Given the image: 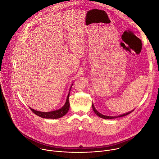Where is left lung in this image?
Instances as JSON below:
<instances>
[{
  "instance_id": "left-lung-1",
  "label": "left lung",
  "mask_w": 159,
  "mask_h": 159,
  "mask_svg": "<svg viewBox=\"0 0 159 159\" xmlns=\"http://www.w3.org/2000/svg\"><path fill=\"white\" fill-rule=\"evenodd\" d=\"M92 108H93V111H94V113L97 115V116H99V117H101V118H104V119H113V118H118V117H121V116H126V115H129V113H130L132 111H130V112H129V113H125V114H124V115H119V116H106V115H102L101 113H99L98 111H97L96 109H95V108L94 107V106H93V104H92Z\"/></svg>"
}]
</instances>
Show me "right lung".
Wrapping results in <instances>:
<instances>
[{
  "label": "right lung",
  "instance_id": "obj_1",
  "mask_svg": "<svg viewBox=\"0 0 159 159\" xmlns=\"http://www.w3.org/2000/svg\"><path fill=\"white\" fill-rule=\"evenodd\" d=\"M71 89V87L70 90ZM69 93L67 95V100L66 102L64 104V106L60 109H58V110L56 111H50V112H42V111H38L34 110V109H32L30 107L31 109V111L35 115H37L38 116L41 117V118H52V119H56V118H59L64 116L69 111Z\"/></svg>",
  "mask_w": 159,
  "mask_h": 159
}]
</instances>
